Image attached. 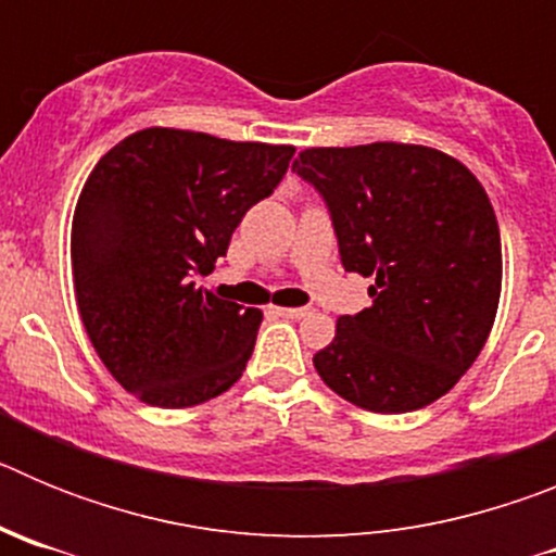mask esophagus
Segmentation results:
<instances>
[{
	"label": "esophagus",
	"instance_id": "esophagus-1",
	"mask_svg": "<svg viewBox=\"0 0 556 556\" xmlns=\"http://www.w3.org/2000/svg\"><path fill=\"white\" fill-rule=\"evenodd\" d=\"M275 314L278 317H287V320H303V317H308L312 314V308H275Z\"/></svg>",
	"mask_w": 556,
	"mask_h": 556
}]
</instances>
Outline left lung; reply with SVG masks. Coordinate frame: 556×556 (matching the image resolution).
Instances as JSON below:
<instances>
[{
    "label": "left lung",
    "instance_id": "obj_1",
    "mask_svg": "<svg viewBox=\"0 0 556 556\" xmlns=\"http://www.w3.org/2000/svg\"><path fill=\"white\" fill-rule=\"evenodd\" d=\"M292 169L331 211L348 273L372 306L337 320L320 378L381 415L424 409L473 365L501 298V233L473 172L424 144L308 147Z\"/></svg>",
    "mask_w": 556,
    "mask_h": 556
}]
</instances>
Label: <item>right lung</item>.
Segmentation results:
<instances>
[{
  "mask_svg": "<svg viewBox=\"0 0 556 556\" xmlns=\"http://www.w3.org/2000/svg\"><path fill=\"white\" fill-rule=\"evenodd\" d=\"M292 155L289 144L147 127L91 169L72 219L77 308L102 365L139 401L186 409L242 378L262 312L194 278L228 253Z\"/></svg>",
  "mask_w": 556,
  "mask_h": 556,
  "instance_id": "obj_1",
  "label": "right lung"
}]
</instances>
